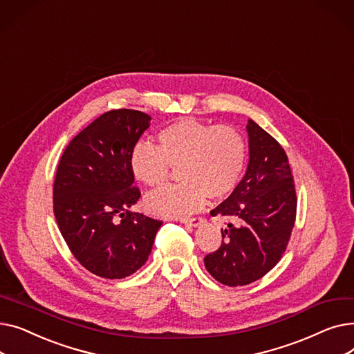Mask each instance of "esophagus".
Instances as JSON below:
<instances>
[{
	"instance_id": "1",
	"label": "esophagus",
	"mask_w": 354,
	"mask_h": 354,
	"mask_svg": "<svg viewBox=\"0 0 354 354\" xmlns=\"http://www.w3.org/2000/svg\"><path fill=\"white\" fill-rule=\"evenodd\" d=\"M182 224H185V225H191V227H199L202 222H203V219L201 218V216H194V218H183V219H179Z\"/></svg>"
}]
</instances>
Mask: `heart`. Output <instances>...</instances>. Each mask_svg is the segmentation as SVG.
<instances>
[{
    "mask_svg": "<svg viewBox=\"0 0 354 354\" xmlns=\"http://www.w3.org/2000/svg\"><path fill=\"white\" fill-rule=\"evenodd\" d=\"M159 146L139 142L130 152V171L136 179L158 188L178 167L172 187L149 194L146 208L166 218H185L199 211L207 196L231 194L243 176L247 160L244 136L232 126L183 118L158 133Z\"/></svg>",
    "mask_w": 354,
    "mask_h": 354,
    "instance_id": "b5f03b06",
    "label": "heart"
}]
</instances>
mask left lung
<instances>
[{"instance_id":"8db88e82","label":"left lung","mask_w":354,"mask_h":354,"mask_svg":"<svg viewBox=\"0 0 354 354\" xmlns=\"http://www.w3.org/2000/svg\"><path fill=\"white\" fill-rule=\"evenodd\" d=\"M250 162L234 192L211 211L235 218L222 232L221 247L203 259L207 271L224 286L238 287L264 277L280 261L294 228L297 195L281 145L248 120Z\"/></svg>"}]
</instances>
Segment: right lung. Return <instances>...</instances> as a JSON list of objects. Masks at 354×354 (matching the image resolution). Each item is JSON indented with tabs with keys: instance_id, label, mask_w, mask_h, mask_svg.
I'll return each instance as SVG.
<instances>
[{
	"instance_id": "right-lung-1",
	"label": "right lung",
	"mask_w": 354,
	"mask_h": 354,
	"mask_svg": "<svg viewBox=\"0 0 354 354\" xmlns=\"http://www.w3.org/2000/svg\"><path fill=\"white\" fill-rule=\"evenodd\" d=\"M151 124L139 110H110L74 138L60 159L53 209L74 258L90 272L120 280L152 251L162 221L129 211L140 198L130 152Z\"/></svg>"
}]
</instances>
